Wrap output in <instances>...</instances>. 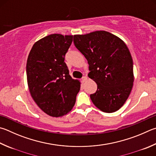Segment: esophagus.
Here are the masks:
<instances>
[{"label":"esophagus","mask_w":156,"mask_h":156,"mask_svg":"<svg viewBox=\"0 0 156 156\" xmlns=\"http://www.w3.org/2000/svg\"><path fill=\"white\" fill-rule=\"evenodd\" d=\"M87 80V78L86 76H83V77L82 78V81H83V83H84Z\"/></svg>","instance_id":"esophagus-1"}]
</instances>
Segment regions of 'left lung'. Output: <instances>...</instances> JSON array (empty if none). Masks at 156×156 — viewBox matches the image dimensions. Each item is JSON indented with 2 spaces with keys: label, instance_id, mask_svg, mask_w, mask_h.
<instances>
[{
  "label": "left lung",
  "instance_id": "8db88e82",
  "mask_svg": "<svg viewBox=\"0 0 156 156\" xmlns=\"http://www.w3.org/2000/svg\"><path fill=\"white\" fill-rule=\"evenodd\" d=\"M73 43L88 61V76L98 85L90 95L93 103L103 112L117 111L128 98L134 83L133 61L126 44L104 30L73 35Z\"/></svg>",
  "mask_w": 156,
  "mask_h": 156
}]
</instances>
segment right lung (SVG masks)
<instances>
[{"mask_svg":"<svg viewBox=\"0 0 156 156\" xmlns=\"http://www.w3.org/2000/svg\"><path fill=\"white\" fill-rule=\"evenodd\" d=\"M72 35L52 34L39 39L28 56L27 76L30 95L37 106L51 117H62L72 110L80 83L69 74L65 56Z\"/></svg>","mask_w":156,"mask_h":156,"instance_id":"obj_1","label":"right lung"}]
</instances>
